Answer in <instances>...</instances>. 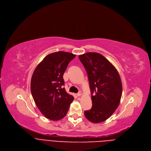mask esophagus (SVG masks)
<instances>
[{
	"label": "esophagus",
	"mask_w": 151,
	"mask_h": 151,
	"mask_svg": "<svg viewBox=\"0 0 151 151\" xmlns=\"http://www.w3.org/2000/svg\"><path fill=\"white\" fill-rule=\"evenodd\" d=\"M82 94V92L81 91H79L77 94H76V95H77V96H80Z\"/></svg>",
	"instance_id": "obj_1"
}]
</instances>
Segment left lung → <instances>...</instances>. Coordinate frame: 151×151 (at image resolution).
<instances>
[{"instance_id": "left-lung-1", "label": "left lung", "mask_w": 151, "mask_h": 151, "mask_svg": "<svg viewBox=\"0 0 151 151\" xmlns=\"http://www.w3.org/2000/svg\"><path fill=\"white\" fill-rule=\"evenodd\" d=\"M87 72L90 88L92 107L84 111L93 123H100L110 117L119 106L122 86L114 65L102 55L88 52L79 56Z\"/></svg>"}]
</instances>
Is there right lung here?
<instances>
[{"instance_id":"add662e5","label":"right lung","mask_w":151,"mask_h":151,"mask_svg":"<svg viewBox=\"0 0 151 151\" xmlns=\"http://www.w3.org/2000/svg\"><path fill=\"white\" fill-rule=\"evenodd\" d=\"M75 55L57 52L47 55L33 73L31 90L40 111L47 119L58 120L64 118L74 99L64 86L63 75Z\"/></svg>"}]
</instances>
